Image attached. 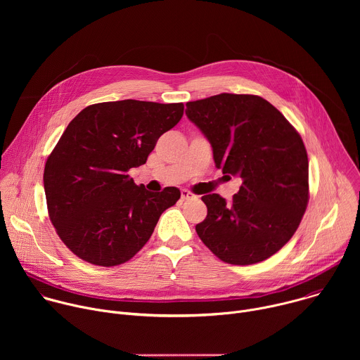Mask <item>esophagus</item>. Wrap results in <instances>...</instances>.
<instances>
[{
	"mask_svg": "<svg viewBox=\"0 0 360 360\" xmlns=\"http://www.w3.org/2000/svg\"><path fill=\"white\" fill-rule=\"evenodd\" d=\"M181 198H182V199H193L195 195H193L192 192H189L188 189H182V191H181Z\"/></svg>",
	"mask_w": 360,
	"mask_h": 360,
	"instance_id": "esophagus-1",
	"label": "esophagus"
}]
</instances>
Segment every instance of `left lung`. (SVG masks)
Instances as JSON below:
<instances>
[{"instance_id": "8db88e82", "label": "left lung", "mask_w": 360, "mask_h": 360, "mask_svg": "<svg viewBox=\"0 0 360 360\" xmlns=\"http://www.w3.org/2000/svg\"><path fill=\"white\" fill-rule=\"evenodd\" d=\"M186 117L207 136L217 168L239 176L231 202L203 195L208 215L198 236L231 265L268 259L296 232L309 200V162L300 135L266 99L219 94L186 102Z\"/></svg>"}]
</instances>
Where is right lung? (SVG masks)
<instances>
[{
    "label": "right lung",
    "mask_w": 360,
    "mask_h": 360,
    "mask_svg": "<svg viewBox=\"0 0 360 360\" xmlns=\"http://www.w3.org/2000/svg\"><path fill=\"white\" fill-rule=\"evenodd\" d=\"M182 115V102L124 99L89 105L68 124L46 160L44 189L49 219L78 258L98 266L129 261L181 198L175 186H138L128 171Z\"/></svg>",
    "instance_id": "obj_1"
}]
</instances>
